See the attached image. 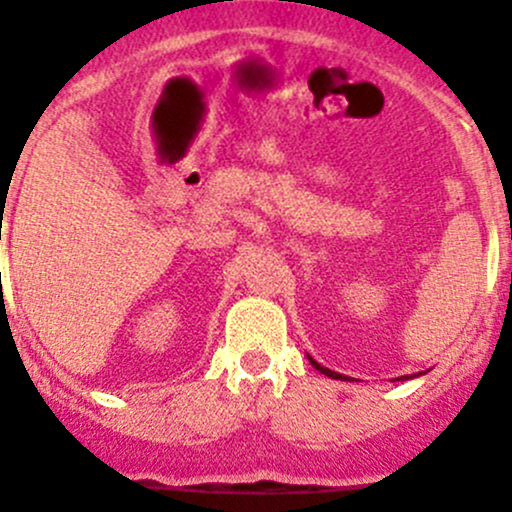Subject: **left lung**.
I'll return each instance as SVG.
<instances>
[{
  "label": "left lung",
  "instance_id": "obj_1",
  "mask_svg": "<svg viewBox=\"0 0 512 512\" xmlns=\"http://www.w3.org/2000/svg\"><path fill=\"white\" fill-rule=\"evenodd\" d=\"M308 359H311V357H308ZM311 364H313V367H316V369H318V372H320V374L330 376V379H342V374H338V372H330V369L320 367V364L316 362V359H311ZM401 379H408V376H401Z\"/></svg>",
  "mask_w": 512,
  "mask_h": 512
}]
</instances>
